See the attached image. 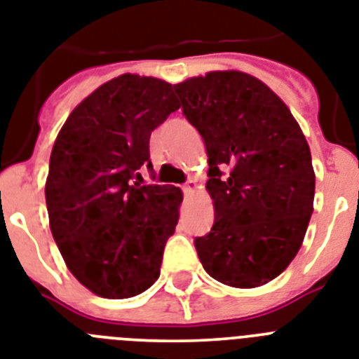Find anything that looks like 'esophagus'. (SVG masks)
<instances>
[{"label":"esophagus","mask_w":359,"mask_h":359,"mask_svg":"<svg viewBox=\"0 0 359 359\" xmlns=\"http://www.w3.org/2000/svg\"><path fill=\"white\" fill-rule=\"evenodd\" d=\"M182 191H184L186 197H189V195L194 194V191H195V182H194V180H188V182H186V184L182 186Z\"/></svg>","instance_id":"34e87169"}]
</instances>
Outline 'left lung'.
<instances>
[{
  "label": "left lung",
  "mask_w": 359,
  "mask_h": 359,
  "mask_svg": "<svg viewBox=\"0 0 359 359\" xmlns=\"http://www.w3.org/2000/svg\"><path fill=\"white\" fill-rule=\"evenodd\" d=\"M173 87L210 164L215 221L195 239L204 270L236 288L272 281L299 252L314 210L316 175L299 123L246 72H208Z\"/></svg>",
  "instance_id": "obj_1"
}]
</instances>
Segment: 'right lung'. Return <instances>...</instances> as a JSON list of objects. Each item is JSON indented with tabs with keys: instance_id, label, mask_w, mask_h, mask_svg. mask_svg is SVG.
<instances>
[{
	"instance_id": "obj_1",
	"label": "right lung",
	"mask_w": 359,
	"mask_h": 359,
	"mask_svg": "<svg viewBox=\"0 0 359 359\" xmlns=\"http://www.w3.org/2000/svg\"><path fill=\"white\" fill-rule=\"evenodd\" d=\"M180 107L171 83L122 74L69 114L53 146L45 201L71 273L93 294L126 299L161 276L182 191L133 182L149 161V137Z\"/></svg>"
}]
</instances>
